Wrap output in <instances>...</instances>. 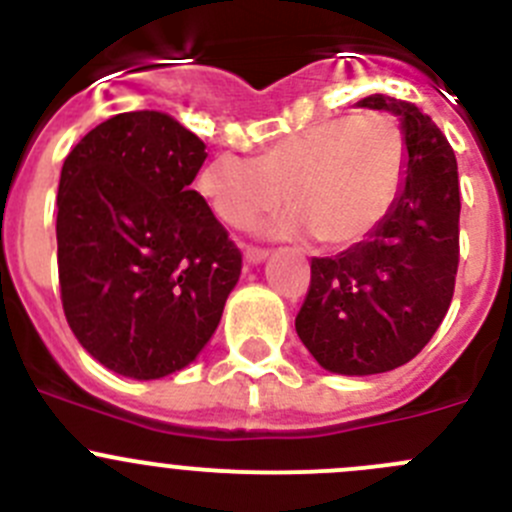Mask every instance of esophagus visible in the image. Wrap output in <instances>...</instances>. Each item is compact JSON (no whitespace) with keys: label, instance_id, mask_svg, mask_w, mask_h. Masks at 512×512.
<instances>
[{"label":"esophagus","instance_id":"obj_1","mask_svg":"<svg viewBox=\"0 0 512 512\" xmlns=\"http://www.w3.org/2000/svg\"><path fill=\"white\" fill-rule=\"evenodd\" d=\"M270 252L260 250V247H245V262L247 265H260V262L267 260Z\"/></svg>","mask_w":512,"mask_h":512}]
</instances>
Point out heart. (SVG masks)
<instances>
[{
    "mask_svg": "<svg viewBox=\"0 0 512 512\" xmlns=\"http://www.w3.org/2000/svg\"><path fill=\"white\" fill-rule=\"evenodd\" d=\"M405 137L393 117L362 112L317 122L267 147L257 160L220 155L202 167L197 190L230 227L275 210L287 192L295 210L267 222V235L312 230L342 247L375 230L398 197Z\"/></svg>",
    "mask_w": 512,
    "mask_h": 512,
    "instance_id": "1",
    "label": "heart"
}]
</instances>
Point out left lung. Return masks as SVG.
<instances>
[{
    "instance_id": "8db88e82",
    "label": "left lung",
    "mask_w": 512,
    "mask_h": 512,
    "mask_svg": "<svg viewBox=\"0 0 512 512\" xmlns=\"http://www.w3.org/2000/svg\"><path fill=\"white\" fill-rule=\"evenodd\" d=\"M357 107L400 117L405 177L380 225L335 257H312L295 330L337 375H377L413 360L448 312L458 275V162L415 104L370 94Z\"/></svg>"
}]
</instances>
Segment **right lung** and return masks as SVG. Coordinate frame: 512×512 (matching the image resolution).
Masks as SVG:
<instances>
[{
    "label": "right lung",
    "mask_w": 512,
    "mask_h": 512,
    "mask_svg": "<svg viewBox=\"0 0 512 512\" xmlns=\"http://www.w3.org/2000/svg\"><path fill=\"white\" fill-rule=\"evenodd\" d=\"M205 142L155 109L79 140L57 192L62 307L79 345L132 380L182 370L210 342L242 255L200 192Z\"/></svg>",
    "instance_id": "right-lung-1"
}]
</instances>
